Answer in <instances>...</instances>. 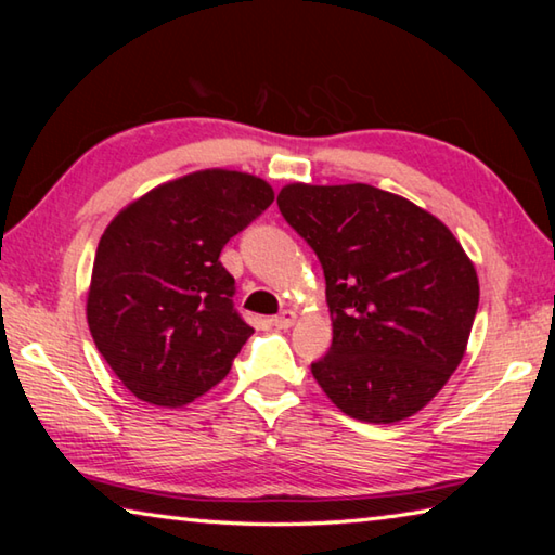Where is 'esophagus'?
<instances>
[{"label": "esophagus", "instance_id": "obj_1", "mask_svg": "<svg viewBox=\"0 0 555 555\" xmlns=\"http://www.w3.org/2000/svg\"><path fill=\"white\" fill-rule=\"evenodd\" d=\"M271 323H274L276 327H281V331H286V327H291V325L296 323V313L294 311H284V313H279V315L271 318Z\"/></svg>", "mask_w": 555, "mask_h": 555}]
</instances>
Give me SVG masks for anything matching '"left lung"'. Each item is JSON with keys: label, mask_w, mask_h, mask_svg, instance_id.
<instances>
[{"label": "left lung", "mask_w": 555, "mask_h": 555, "mask_svg": "<svg viewBox=\"0 0 555 555\" xmlns=\"http://www.w3.org/2000/svg\"><path fill=\"white\" fill-rule=\"evenodd\" d=\"M279 210L325 274L333 345L311 364L337 409L397 424L446 387L480 304L473 261L443 222L367 183L286 185Z\"/></svg>", "instance_id": "8db88e82"}]
</instances>
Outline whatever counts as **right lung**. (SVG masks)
Listing matches in <instances>:
<instances>
[{"label": "right lung", "mask_w": 555, "mask_h": 555, "mask_svg": "<svg viewBox=\"0 0 555 555\" xmlns=\"http://www.w3.org/2000/svg\"><path fill=\"white\" fill-rule=\"evenodd\" d=\"M274 203L240 171H198L127 205L100 237L88 325L137 399L185 406L228 377L255 333L232 304L220 251Z\"/></svg>", "instance_id": "right-lung-1"}]
</instances>
